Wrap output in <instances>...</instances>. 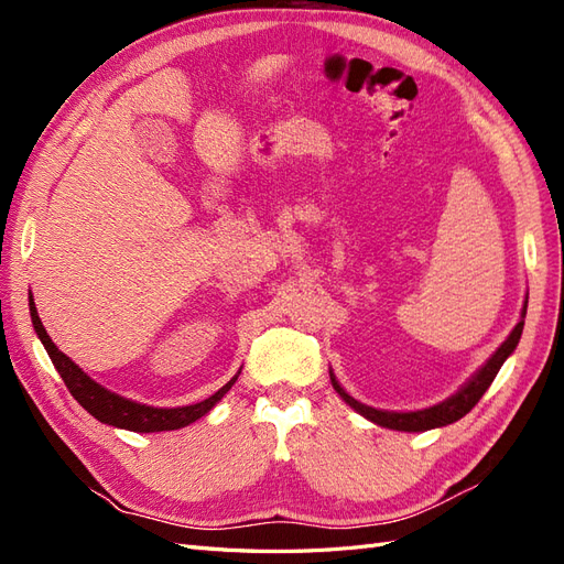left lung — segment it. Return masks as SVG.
Here are the masks:
<instances>
[{
  "instance_id": "8db88e82",
  "label": "left lung",
  "mask_w": 564,
  "mask_h": 564,
  "mask_svg": "<svg viewBox=\"0 0 564 564\" xmlns=\"http://www.w3.org/2000/svg\"><path fill=\"white\" fill-rule=\"evenodd\" d=\"M527 313V305L522 311V317ZM522 327H524V319L518 322V327L510 332V336L503 340L501 348L494 352L489 357V362L475 373V377L460 388L456 395H452L449 400L440 402L431 409H421V412H381V409H373V406H367V404H360L357 400H352L348 392L340 388L334 379V373H329L332 377V383L336 388V392L340 398H344L355 412H360L362 416H367L369 421L383 425V429H392V431H406V433H419V431H431V429H440V425H447V423H454L458 419H464L470 409L480 402V398L487 392V388L491 386V381L497 379V373L501 369V365L506 362V357L516 350L518 340L522 336Z\"/></svg>"
}]
</instances>
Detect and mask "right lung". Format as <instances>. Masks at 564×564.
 <instances>
[{"instance_id":"1","label":"right lung","mask_w":564,"mask_h":564,"mask_svg":"<svg viewBox=\"0 0 564 564\" xmlns=\"http://www.w3.org/2000/svg\"><path fill=\"white\" fill-rule=\"evenodd\" d=\"M30 315H32V324H35V332L42 338V344L51 357V362L58 369L63 383L70 390V395L87 409V412L98 419L100 423H108L115 425V429H127L133 433H160V431H176L183 429V425L197 421L199 416H204L209 412V409L226 395L230 390V386L237 381V377H232L224 388L209 400L191 404V406H176V409H158V406H145L139 402H131L115 395V392L100 388L96 381H91L87 373H84L70 357L63 355L56 346L54 340L48 338L44 324L37 315L35 308V301L30 296Z\"/></svg>"}]
</instances>
